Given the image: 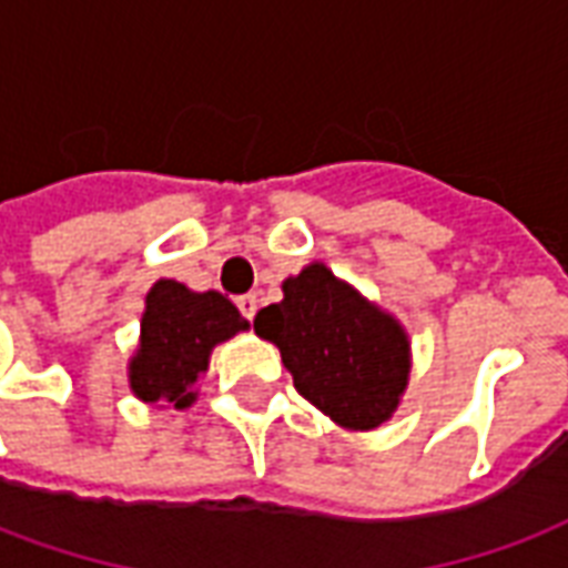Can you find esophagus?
I'll return each mask as SVG.
<instances>
[{"label": "esophagus", "instance_id": "obj_1", "mask_svg": "<svg viewBox=\"0 0 568 568\" xmlns=\"http://www.w3.org/2000/svg\"><path fill=\"white\" fill-rule=\"evenodd\" d=\"M237 310H241L246 318H255V310H258V297H255V295L237 297Z\"/></svg>", "mask_w": 568, "mask_h": 568}]
</instances>
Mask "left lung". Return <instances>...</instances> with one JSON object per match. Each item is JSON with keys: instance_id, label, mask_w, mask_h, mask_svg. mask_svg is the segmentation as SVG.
<instances>
[{"instance_id": "8db88e82", "label": "left lung", "mask_w": 568, "mask_h": 568, "mask_svg": "<svg viewBox=\"0 0 568 568\" xmlns=\"http://www.w3.org/2000/svg\"><path fill=\"white\" fill-rule=\"evenodd\" d=\"M255 334L280 348L301 397L346 430H373L400 409L413 343L400 318L322 262L283 280V301L258 310Z\"/></svg>"}]
</instances>
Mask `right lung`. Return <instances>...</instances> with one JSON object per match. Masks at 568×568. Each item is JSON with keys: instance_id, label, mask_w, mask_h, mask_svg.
Instances as JSON below:
<instances>
[{"instance_id": "add662e5", "label": "right lung", "mask_w": 568, "mask_h": 568, "mask_svg": "<svg viewBox=\"0 0 568 568\" xmlns=\"http://www.w3.org/2000/svg\"><path fill=\"white\" fill-rule=\"evenodd\" d=\"M250 331V322L220 292H192L178 280H155L146 292L141 337L129 358V388L153 406L189 409L213 348Z\"/></svg>"}]
</instances>
